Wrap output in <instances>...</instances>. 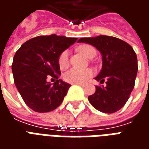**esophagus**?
Masks as SVG:
<instances>
[{
  "instance_id": "esophagus-1",
  "label": "esophagus",
  "mask_w": 149,
  "mask_h": 149,
  "mask_svg": "<svg viewBox=\"0 0 149 149\" xmlns=\"http://www.w3.org/2000/svg\"><path fill=\"white\" fill-rule=\"evenodd\" d=\"M78 85H80V86H81V87H84V85H85V84H81V83H79V84H77Z\"/></svg>"
}]
</instances>
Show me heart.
Here are the masks:
<instances>
[{"instance_id": "obj_1", "label": "heart", "mask_w": 149, "mask_h": 149, "mask_svg": "<svg viewBox=\"0 0 149 149\" xmlns=\"http://www.w3.org/2000/svg\"><path fill=\"white\" fill-rule=\"evenodd\" d=\"M78 52H81L84 56L91 58L93 56L96 55V50L93 47L88 45H83L78 47ZM59 68L61 70H65L69 65L68 60V51L65 50L60 54L58 57ZM93 72L90 68L86 69H78V68H71L70 70L66 72L64 75V80L68 83L71 84H79L84 83L88 79L93 76Z\"/></svg>"}]
</instances>
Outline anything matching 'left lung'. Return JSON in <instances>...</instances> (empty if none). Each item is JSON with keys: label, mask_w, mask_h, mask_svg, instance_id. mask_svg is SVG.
<instances>
[{"label": "left lung", "mask_w": 149, "mask_h": 149, "mask_svg": "<svg viewBox=\"0 0 149 149\" xmlns=\"http://www.w3.org/2000/svg\"><path fill=\"white\" fill-rule=\"evenodd\" d=\"M78 42L90 44L102 55V69L95 78L106 86H96L88 97L93 106L100 112L113 113L124 107L135 85L138 71L137 57L130 45L114 37H83Z\"/></svg>", "instance_id": "obj_1"}]
</instances>
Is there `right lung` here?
Wrapping results in <instances>:
<instances>
[{
    "label": "right lung",
    "mask_w": 149,
    "mask_h": 149,
    "mask_svg": "<svg viewBox=\"0 0 149 149\" xmlns=\"http://www.w3.org/2000/svg\"><path fill=\"white\" fill-rule=\"evenodd\" d=\"M77 38L39 36L24 42L16 52L12 71L16 87L26 105L37 112H48L61 105L71 84L59 79L60 54ZM54 78L53 85L47 81Z\"/></svg>",
    "instance_id": "add662e5"
}]
</instances>
